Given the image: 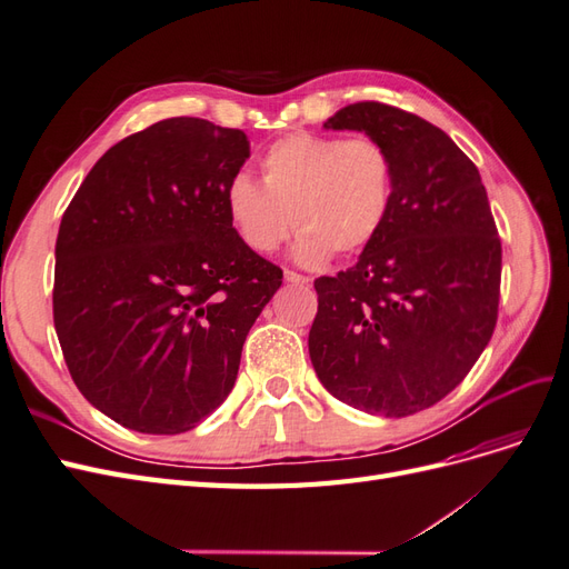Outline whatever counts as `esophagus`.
I'll use <instances>...</instances> for the list:
<instances>
[{
    "label": "esophagus",
    "instance_id": "1",
    "mask_svg": "<svg viewBox=\"0 0 569 569\" xmlns=\"http://www.w3.org/2000/svg\"><path fill=\"white\" fill-rule=\"evenodd\" d=\"M284 280L291 284H311V278H306V274H299L295 270H284Z\"/></svg>",
    "mask_w": 569,
    "mask_h": 569
}]
</instances>
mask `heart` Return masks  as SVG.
<instances>
[{
	"mask_svg": "<svg viewBox=\"0 0 569 569\" xmlns=\"http://www.w3.org/2000/svg\"><path fill=\"white\" fill-rule=\"evenodd\" d=\"M263 182L237 173L226 187V213L237 237L272 253L299 230L295 256L320 266L337 251L353 256L382 232L393 201V161L372 137L291 132L261 159Z\"/></svg>",
	"mask_w": 569,
	"mask_h": 569,
	"instance_id": "1",
	"label": "heart"
}]
</instances>
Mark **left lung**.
Masks as SVG:
<instances>
[{
  "instance_id": "1",
  "label": "left lung",
  "mask_w": 569,
  "mask_h": 569,
  "mask_svg": "<svg viewBox=\"0 0 569 569\" xmlns=\"http://www.w3.org/2000/svg\"><path fill=\"white\" fill-rule=\"evenodd\" d=\"M327 130L380 140L393 161V201L358 263L318 278L308 353L335 399L406 418L439 403L493 335L501 239L477 166L425 118L358 101Z\"/></svg>"
}]
</instances>
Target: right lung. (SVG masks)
<instances>
[{
    "label": "right lung",
    "instance_id": "1",
    "mask_svg": "<svg viewBox=\"0 0 569 569\" xmlns=\"http://www.w3.org/2000/svg\"><path fill=\"white\" fill-rule=\"evenodd\" d=\"M247 159L242 130L166 118L113 144L61 218L54 327L68 372L134 432L180 435L209 418L282 284L226 213Z\"/></svg>",
    "mask_w": 569,
    "mask_h": 569
}]
</instances>
